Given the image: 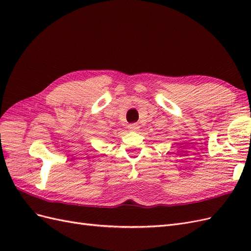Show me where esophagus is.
<instances>
[{"label":"esophagus","mask_w":251,"mask_h":251,"mask_svg":"<svg viewBox=\"0 0 251 251\" xmlns=\"http://www.w3.org/2000/svg\"><path fill=\"white\" fill-rule=\"evenodd\" d=\"M127 128L130 131H137L139 128V126L137 124H131V125L127 126Z\"/></svg>","instance_id":"1"}]
</instances>
